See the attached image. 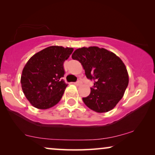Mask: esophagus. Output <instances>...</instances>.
I'll use <instances>...</instances> for the list:
<instances>
[{"label": "esophagus", "instance_id": "1", "mask_svg": "<svg viewBox=\"0 0 155 155\" xmlns=\"http://www.w3.org/2000/svg\"><path fill=\"white\" fill-rule=\"evenodd\" d=\"M82 80L80 79V78H79L78 79V80L76 82H75V84H76V85H80V84H82Z\"/></svg>", "mask_w": 155, "mask_h": 155}]
</instances>
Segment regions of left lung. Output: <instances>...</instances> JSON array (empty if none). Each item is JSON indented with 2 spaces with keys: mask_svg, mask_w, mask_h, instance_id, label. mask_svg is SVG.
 I'll return each mask as SVG.
<instances>
[{
  "mask_svg": "<svg viewBox=\"0 0 155 155\" xmlns=\"http://www.w3.org/2000/svg\"><path fill=\"white\" fill-rule=\"evenodd\" d=\"M72 58L81 63L86 77L94 81L90 95L82 98L87 107L98 113L113 109L128 84V71L121 59L97 46L78 48Z\"/></svg>",
  "mask_w": 155,
  "mask_h": 155,
  "instance_id": "8db88e82",
  "label": "left lung"
}]
</instances>
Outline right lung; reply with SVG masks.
Returning <instances> with one entry per match:
<instances>
[{"label": "right lung", "mask_w": 155, "mask_h": 155, "mask_svg": "<svg viewBox=\"0 0 155 155\" xmlns=\"http://www.w3.org/2000/svg\"><path fill=\"white\" fill-rule=\"evenodd\" d=\"M73 51V48L51 46L37 53L27 61L21 75V84L31 105L47 109L59 102L68 86L63 80V63Z\"/></svg>", "instance_id": "right-lung-1"}]
</instances>
